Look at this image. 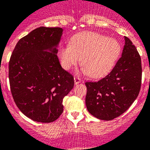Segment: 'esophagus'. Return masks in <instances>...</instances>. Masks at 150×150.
<instances>
[{"mask_svg": "<svg viewBox=\"0 0 150 150\" xmlns=\"http://www.w3.org/2000/svg\"><path fill=\"white\" fill-rule=\"evenodd\" d=\"M74 81H75V84H79V83L81 81V80L80 78H79V77H78V76H75V78H74Z\"/></svg>", "mask_w": 150, "mask_h": 150, "instance_id": "obj_1", "label": "esophagus"}]
</instances>
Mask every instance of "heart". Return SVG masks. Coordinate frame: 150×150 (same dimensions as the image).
Returning a JSON list of instances; mask_svg holds the SVG:
<instances>
[{
	"mask_svg": "<svg viewBox=\"0 0 150 150\" xmlns=\"http://www.w3.org/2000/svg\"><path fill=\"white\" fill-rule=\"evenodd\" d=\"M121 51L119 43L95 32H85L77 35L71 44L62 47L59 51L61 64L69 70L80 62L84 65L82 70L93 78L108 73L116 61Z\"/></svg>",
	"mask_w": 150,
	"mask_h": 150,
	"instance_id": "obj_1",
	"label": "heart"
}]
</instances>
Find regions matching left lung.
<instances>
[{
    "label": "left lung",
    "mask_w": 150,
    "mask_h": 150,
    "mask_svg": "<svg viewBox=\"0 0 150 150\" xmlns=\"http://www.w3.org/2000/svg\"><path fill=\"white\" fill-rule=\"evenodd\" d=\"M122 57L110 72L97 81H87L85 103L88 112L101 120L120 116L140 93L142 80L141 58L128 38Z\"/></svg>",
    "instance_id": "8db88e82"
}]
</instances>
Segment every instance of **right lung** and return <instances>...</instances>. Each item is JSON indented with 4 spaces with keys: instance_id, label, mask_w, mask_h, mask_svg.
Returning <instances> with one entry per match:
<instances>
[{
    "instance_id": "add662e5",
    "label": "right lung",
    "mask_w": 150,
    "mask_h": 150,
    "mask_svg": "<svg viewBox=\"0 0 150 150\" xmlns=\"http://www.w3.org/2000/svg\"><path fill=\"white\" fill-rule=\"evenodd\" d=\"M62 28L39 27L18 41L9 62L10 91L16 105L32 120L53 122L63 112V98L74 87L57 47Z\"/></svg>"
}]
</instances>
